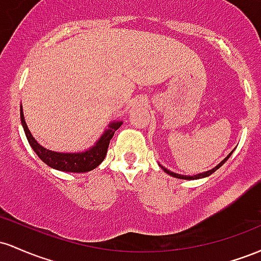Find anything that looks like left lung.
<instances>
[{
  "label": "left lung",
  "instance_id": "8db88e82",
  "mask_svg": "<svg viewBox=\"0 0 261 261\" xmlns=\"http://www.w3.org/2000/svg\"><path fill=\"white\" fill-rule=\"evenodd\" d=\"M232 153H233V150L230 151L229 154H228V156H225L223 160H222L221 163L218 164L217 166H216V168H213V169H211V170H208V171H204V172H202V174H197V175H194V176H187V175H180V174H176V172H172V171H170V170H168L166 168H164V166H162L163 168V170L164 171L166 172V174H169L170 176H174V177H177V178H182V180H197V178H202V177H207V176H210V175H212L213 172L216 171V170H218L219 168H221L222 165H223V164L227 162L228 159H229V156L230 155H232Z\"/></svg>",
  "mask_w": 261,
  "mask_h": 261
}]
</instances>
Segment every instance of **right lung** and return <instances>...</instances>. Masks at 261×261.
I'll list each match as a JSON object with an SVG mask.
<instances>
[{
  "instance_id": "obj_1",
  "label": "right lung",
  "mask_w": 261,
  "mask_h": 261,
  "mask_svg": "<svg viewBox=\"0 0 261 261\" xmlns=\"http://www.w3.org/2000/svg\"><path fill=\"white\" fill-rule=\"evenodd\" d=\"M20 122H22L23 129L27 136L29 145L36 151L39 159L43 160L46 165L53 169L66 172H87L97 168L106 156L110 140L112 139V137L115 136V132L121 127L123 123L122 121L110 123L108 129L105 130V133L96 142V144L87 150L81 151V153H59V151H53L44 148L33 138V136L28 129L27 123L24 121L22 106H20Z\"/></svg>"
}]
</instances>
